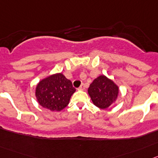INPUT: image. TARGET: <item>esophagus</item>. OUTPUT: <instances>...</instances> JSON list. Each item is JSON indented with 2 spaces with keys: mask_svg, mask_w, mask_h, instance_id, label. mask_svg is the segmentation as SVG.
Returning <instances> with one entry per match:
<instances>
[{
  "mask_svg": "<svg viewBox=\"0 0 158 158\" xmlns=\"http://www.w3.org/2000/svg\"><path fill=\"white\" fill-rule=\"evenodd\" d=\"M79 89H81V90H83V89H85V85L84 84H82L80 86H79Z\"/></svg>",
  "mask_w": 158,
  "mask_h": 158,
  "instance_id": "obj_1",
  "label": "esophagus"
}]
</instances>
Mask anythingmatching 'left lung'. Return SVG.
Segmentation results:
<instances>
[{
    "label": "left lung",
    "instance_id": "obj_1",
    "mask_svg": "<svg viewBox=\"0 0 158 158\" xmlns=\"http://www.w3.org/2000/svg\"><path fill=\"white\" fill-rule=\"evenodd\" d=\"M88 94L94 106L106 109L116 102L119 87L113 80L102 75L96 78L89 85Z\"/></svg>",
    "mask_w": 158,
    "mask_h": 158
}]
</instances>
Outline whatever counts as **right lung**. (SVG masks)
Wrapping results in <instances>:
<instances>
[{
    "label": "right lung",
    "mask_w": 158,
    "mask_h": 158,
    "mask_svg": "<svg viewBox=\"0 0 158 158\" xmlns=\"http://www.w3.org/2000/svg\"><path fill=\"white\" fill-rule=\"evenodd\" d=\"M75 91L72 82L62 73H56L38 82L35 96L43 108L51 111H60L69 105Z\"/></svg>",
    "instance_id": "1"
}]
</instances>
